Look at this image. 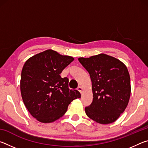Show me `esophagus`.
<instances>
[{
  "label": "esophagus",
  "instance_id": "obj_1",
  "mask_svg": "<svg viewBox=\"0 0 148 148\" xmlns=\"http://www.w3.org/2000/svg\"><path fill=\"white\" fill-rule=\"evenodd\" d=\"M77 91H78L80 93H82V91H83V89H82V87H80V86H79L78 87H77Z\"/></svg>",
  "mask_w": 148,
  "mask_h": 148
}]
</instances>
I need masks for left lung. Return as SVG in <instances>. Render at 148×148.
I'll list each match as a JSON object with an SVG mask.
<instances>
[{
  "mask_svg": "<svg viewBox=\"0 0 148 148\" xmlns=\"http://www.w3.org/2000/svg\"><path fill=\"white\" fill-rule=\"evenodd\" d=\"M78 61L89 72L93 99L86 107L87 116L99 123L109 124L118 119L128 105L131 80L126 66L119 60L101 53Z\"/></svg>",
  "mask_w": 148,
  "mask_h": 148,
  "instance_id": "1",
  "label": "left lung"
}]
</instances>
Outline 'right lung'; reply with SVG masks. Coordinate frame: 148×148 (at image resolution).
<instances>
[{
  "instance_id": "add662e5",
  "label": "right lung",
  "mask_w": 148,
  "mask_h": 148,
  "mask_svg": "<svg viewBox=\"0 0 148 148\" xmlns=\"http://www.w3.org/2000/svg\"><path fill=\"white\" fill-rule=\"evenodd\" d=\"M74 59L47 49L29 58L21 71L20 89L27 109L38 121L51 123L66 113L68 106L80 98L70 89L69 79L60 74Z\"/></svg>"
}]
</instances>
